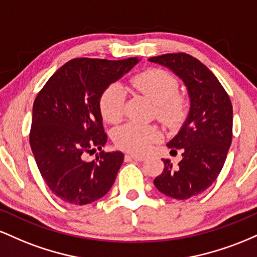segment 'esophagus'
Instances as JSON below:
<instances>
[{"label": "esophagus", "instance_id": "obj_1", "mask_svg": "<svg viewBox=\"0 0 257 257\" xmlns=\"http://www.w3.org/2000/svg\"><path fill=\"white\" fill-rule=\"evenodd\" d=\"M125 157L134 159V161H137V162H143L144 159H145V156L137 155V153H128V155H125Z\"/></svg>", "mask_w": 257, "mask_h": 257}]
</instances>
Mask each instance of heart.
Listing matches in <instances>:
<instances>
[{"mask_svg": "<svg viewBox=\"0 0 257 257\" xmlns=\"http://www.w3.org/2000/svg\"><path fill=\"white\" fill-rule=\"evenodd\" d=\"M131 83L139 93L155 105L158 120L169 128H175L186 118L187 99L178 94L179 82L175 76L161 69H149L138 73ZM125 93L122 85L113 83L102 91L99 99L101 116L107 123H117L124 113ZM161 139L156 125L126 123L113 133V141L120 150L129 152H145L153 143Z\"/></svg>", "mask_w": 257, "mask_h": 257, "instance_id": "b5f03b06", "label": "heart"}]
</instances>
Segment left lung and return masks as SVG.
Instances as JSON below:
<instances>
[{"label":"left lung","instance_id":"1","mask_svg":"<svg viewBox=\"0 0 257 257\" xmlns=\"http://www.w3.org/2000/svg\"><path fill=\"white\" fill-rule=\"evenodd\" d=\"M167 66L184 81L191 107L184 125L168 143L172 152H182L178 167L169 159L153 184L159 192L175 199H188L204 192L225 164L232 143L233 108L219 79L198 59L186 53L149 59Z\"/></svg>","mask_w":257,"mask_h":257}]
</instances>
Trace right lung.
<instances>
[{
  "label": "right lung",
  "mask_w": 257,
  "mask_h": 257,
  "mask_svg": "<svg viewBox=\"0 0 257 257\" xmlns=\"http://www.w3.org/2000/svg\"><path fill=\"white\" fill-rule=\"evenodd\" d=\"M139 63L77 58L47 81L32 108L30 145L49 190L63 202L85 205L110 191L123 163L122 152L92 154L107 141L99 108L101 93Z\"/></svg>",
  "instance_id": "right-lung-1"
}]
</instances>
